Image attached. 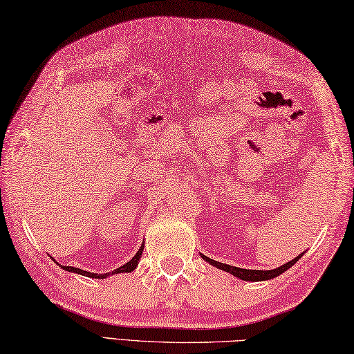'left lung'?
Listing matches in <instances>:
<instances>
[{
	"label": "left lung",
	"instance_id": "left-lung-1",
	"mask_svg": "<svg viewBox=\"0 0 354 354\" xmlns=\"http://www.w3.org/2000/svg\"><path fill=\"white\" fill-rule=\"evenodd\" d=\"M303 254H304V252L297 255V257L293 259V260H290V261H288V263H284L283 266L277 268V269H270V270L242 269V268H236V266L225 265V263H219V261H216V260L209 259V257H207V255H202V254H201V257L204 259L207 263H209V265H212V266L219 268V269L225 270V272H230L231 275H234V277L240 278V280H243V281H266V280H272V278H275V277H278V275H281L283 272H286V270H288L289 268H292L299 259L303 257Z\"/></svg>",
	"mask_w": 354,
	"mask_h": 354
}]
</instances>
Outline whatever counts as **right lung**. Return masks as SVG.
Returning a JSON list of instances; mask_svg holds the SVG:
<instances>
[{"label":"right lung","instance_id":"1","mask_svg":"<svg viewBox=\"0 0 354 354\" xmlns=\"http://www.w3.org/2000/svg\"><path fill=\"white\" fill-rule=\"evenodd\" d=\"M142 250H145V245L141 243L140 250L137 251V254L133 255L132 260H129L127 263H124L123 266L117 268L115 270H112V272H108V274H94V272H88V270H84V269H79V268H73V266H62V269L68 270V272H74V274H79V275H85V277H89V278H108L109 275H115V274H120V272H132V270L138 266V261L141 259V254H142ZM53 259V257H51ZM55 260V259H53ZM56 261V260H55Z\"/></svg>","mask_w":354,"mask_h":354}]
</instances>
